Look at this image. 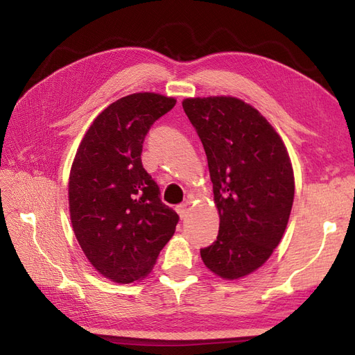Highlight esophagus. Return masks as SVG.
<instances>
[{"mask_svg":"<svg viewBox=\"0 0 355 355\" xmlns=\"http://www.w3.org/2000/svg\"><path fill=\"white\" fill-rule=\"evenodd\" d=\"M176 211H178L180 219H185L188 214V204H179V206L176 207Z\"/></svg>","mask_w":355,"mask_h":355,"instance_id":"obj_1","label":"esophagus"}]
</instances>
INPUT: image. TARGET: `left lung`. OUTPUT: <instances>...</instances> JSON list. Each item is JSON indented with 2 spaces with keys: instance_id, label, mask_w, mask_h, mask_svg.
<instances>
[{
  "instance_id": "1",
  "label": "left lung",
  "mask_w": 355,
  "mask_h": 355,
  "mask_svg": "<svg viewBox=\"0 0 355 355\" xmlns=\"http://www.w3.org/2000/svg\"><path fill=\"white\" fill-rule=\"evenodd\" d=\"M182 106L206 151L220 219L201 259L237 280L261 268L283 239L295 197L292 161L275 128L241 99L188 98Z\"/></svg>"
}]
</instances>
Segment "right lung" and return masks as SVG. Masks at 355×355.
Here are the masks:
<instances>
[{
    "label": "right lung",
    "instance_id": "obj_1",
    "mask_svg": "<svg viewBox=\"0 0 355 355\" xmlns=\"http://www.w3.org/2000/svg\"><path fill=\"white\" fill-rule=\"evenodd\" d=\"M176 99L133 93L105 108L85 132L69 173L75 237L94 270L128 284L151 272L179 216L142 166L145 136Z\"/></svg>",
    "mask_w": 355,
    "mask_h": 355
}]
</instances>
